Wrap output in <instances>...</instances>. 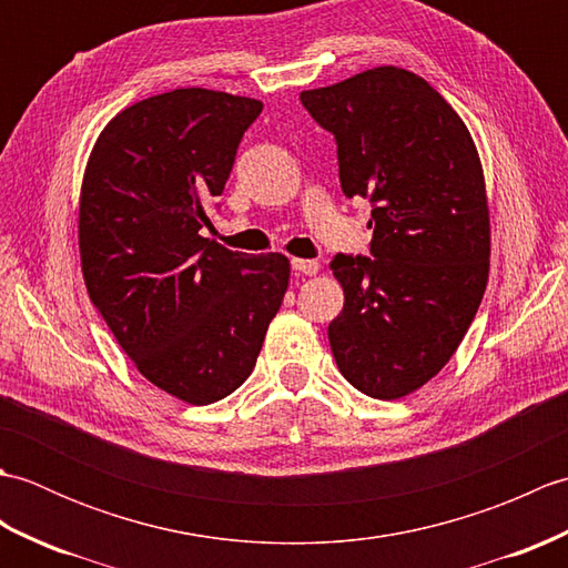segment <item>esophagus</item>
<instances>
[{
    "instance_id": "esophagus-1",
    "label": "esophagus",
    "mask_w": 568,
    "mask_h": 568,
    "mask_svg": "<svg viewBox=\"0 0 568 568\" xmlns=\"http://www.w3.org/2000/svg\"><path fill=\"white\" fill-rule=\"evenodd\" d=\"M293 268H295L297 273L315 275V273H320V261H312V258H293Z\"/></svg>"
}]
</instances>
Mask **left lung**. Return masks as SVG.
I'll list each match as a JSON object with an SVG mask.
<instances>
[{"label": "left lung", "instance_id": "left-lung-1", "mask_svg": "<svg viewBox=\"0 0 568 568\" xmlns=\"http://www.w3.org/2000/svg\"><path fill=\"white\" fill-rule=\"evenodd\" d=\"M300 100L336 139L344 195L373 202V258L332 261L344 287L332 354L354 388L397 400L449 364L484 300V165L464 119L409 70H364Z\"/></svg>", "mask_w": 568, "mask_h": 568}]
</instances>
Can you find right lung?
Wrapping results in <instances>:
<instances>
[{
    "label": "right lung",
    "mask_w": 568,
    "mask_h": 568,
    "mask_svg": "<svg viewBox=\"0 0 568 568\" xmlns=\"http://www.w3.org/2000/svg\"><path fill=\"white\" fill-rule=\"evenodd\" d=\"M258 100L185 88L126 106L84 165L78 246L88 295L155 388L210 405L244 383L291 283L283 253L200 234Z\"/></svg>",
    "instance_id": "add662e5"
}]
</instances>
